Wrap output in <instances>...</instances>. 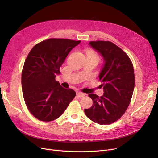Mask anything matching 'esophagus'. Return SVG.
Wrapping results in <instances>:
<instances>
[{"label":"esophagus","mask_w":158,"mask_h":158,"mask_svg":"<svg viewBox=\"0 0 158 158\" xmlns=\"http://www.w3.org/2000/svg\"><path fill=\"white\" fill-rule=\"evenodd\" d=\"M76 95H77V96H78L79 98H82V97L85 96V94H84L82 92H76Z\"/></svg>","instance_id":"34e87169"}]
</instances>
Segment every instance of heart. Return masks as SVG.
<instances>
[{
    "instance_id": "obj_1",
    "label": "heart",
    "mask_w": 158,
    "mask_h": 158,
    "mask_svg": "<svg viewBox=\"0 0 158 158\" xmlns=\"http://www.w3.org/2000/svg\"><path fill=\"white\" fill-rule=\"evenodd\" d=\"M87 56L94 57V58H95L98 60V56L97 55V54L95 53V52H94L92 51H88L87 52Z\"/></svg>"
}]
</instances>
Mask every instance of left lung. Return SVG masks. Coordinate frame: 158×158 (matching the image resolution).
<instances>
[{"instance_id":"1","label":"left lung","mask_w":158,"mask_h":158,"mask_svg":"<svg viewBox=\"0 0 158 158\" xmlns=\"http://www.w3.org/2000/svg\"><path fill=\"white\" fill-rule=\"evenodd\" d=\"M89 45L102 55L103 64L99 74L102 96L89 94L93 105L84 112L90 120L109 125L118 120L131 102L135 88V73L128 55L111 41H90Z\"/></svg>"}]
</instances>
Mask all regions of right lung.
Segmentation results:
<instances>
[{
    "instance_id": "1",
    "label": "right lung",
    "mask_w": 158,
    "mask_h": 158,
    "mask_svg": "<svg viewBox=\"0 0 158 158\" xmlns=\"http://www.w3.org/2000/svg\"><path fill=\"white\" fill-rule=\"evenodd\" d=\"M80 41L49 39L33 47L22 73L23 95L26 106L36 118L51 121L59 118L74 99L76 92L56 82L60 67Z\"/></svg>"
}]
</instances>
